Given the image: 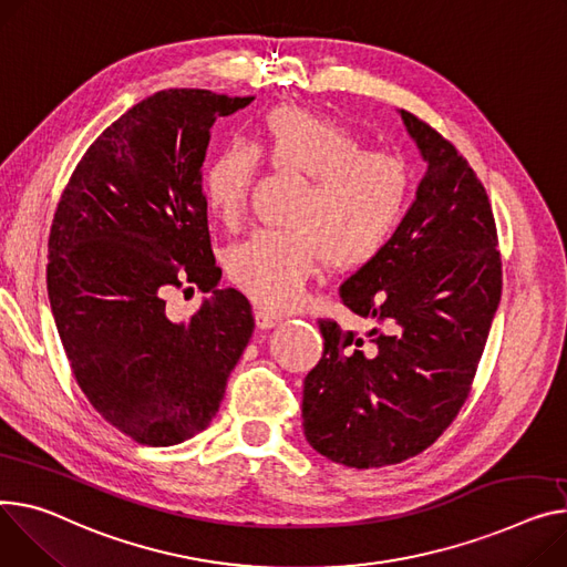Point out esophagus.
Instances as JSON below:
<instances>
[{"instance_id":"esophagus-1","label":"esophagus","mask_w":567,"mask_h":567,"mask_svg":"<svg viewBox=\"0 0 567 567\" xmlns=\"http://www.w3.org/2000/svg\"><path fill=\"white\" fill-rule=\"evenodd\" d=\"M255 323H257V328H274L276 323H280V319L282 317H278V315H274V312H269V310H264V308H255Z\"/></svg>"}]
</instances>
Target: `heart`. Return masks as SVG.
<instances>
[{
  "instance_id": "1",
  "label": "heart",
  "mask_w": 567,
  "mask_h": 567,
  "mask_svg": "<svg viewBox=\"0 0 567 567\" xmlns=\"http://www.w3.org/2000/svg\"><path fill=\"white\" fill-rule=\"evenodd\" d=\"M257 157L278 173L306 177L287 230H259L225 255L230 280L257 306L289 310L306 296L321 259L332 271H353L381 257L408 214L410 166L364 143L330 118L300 106H276L252 145L228 143L200 177L205 207L220 223L241 216Z\"/></svg>"
}]
</instances>
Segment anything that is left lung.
<instances>
[{
	"label": "left lung",
	"mask_w": 567,
	"mask_h": 567,
	"mask_svg": "<svg viewBox=\"0 0 567 567\" xmlns=\"http://www.w3.org/2000/svg\"><path fill=\"white\" fill-rule=\"evenodd\" d=\"M429 164L392 244L339 287L375 326L319 319L323 355L303 383L308 442L332 463L369 470L422 454L456 420L502 298L497 225L458 150L401 109Z\"/></svg>",
	"instance_id": "obj_1"
}]
</instances>
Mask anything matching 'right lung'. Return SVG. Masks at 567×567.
Returning a JSON list of instances; mask_svg holds the SVG:
<instances>
[{
    "instance_id": "add662e5",
    "label": "right lung",
    "mask_w": 567,
    "mask_h": 567,
    "mask_svg": "<svg viewBox=\"0 0 567 567\" xmlns=\"http://www.w3.org/2000/svg\"><path fill=\"white\" fill-rule=\"evenodd\" d=\"M252 97L168 89L111 123L72 171L48 241V293L82 392L150 446L216 417L255 328L248 298L218 289L200 168L209 130ZM173 288L209 292L175 322Z\"/></svg>"
}]
</instances>
